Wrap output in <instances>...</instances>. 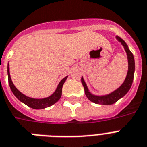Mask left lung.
I'll use <instances>...</instances> for the list:
<instances>
[{
    "label": "left lung",
    "mask_w": 147,
    "mask_h": 147,
    "mask_svg": "<svg viewBox=\"0 0 147 147\" xmlns=\"http://www.w3.org/2000/svg\"><path fill=\"white\" fill-rule=\"evenodd\" d=\"M116 39L119 41H120L121 43V45L124 46V48H125V51L127 53V59H128V71H127V76H126V78H125L123 84H121L117 90H115V91H113L111 94L105 95V96H95V95H93V94L89 92L88 87L86 85L83 78L82 77V83L84 86L86 96H87L89 100L94 102V103H96V104L111 105L115 103V102L119 100V99L123 97L125 94L128 92V90H130V88L132 85L134 75V70H135L134 58V56L131 52V51L128 49V47L126 45V43L119 36H116Z\"/></svg>",
    "instance_id": "obj_1"
}]
</instances>
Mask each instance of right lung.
I'll list each match as a JSON object with an SVG mask.
<instances>
[{
	"mask_svg": "<svg viewBox=\"0 0 147 147\" xmlns=\"http://www.w3.org/2000/svg\"><path fill=\"white\" fill-rule=\"evenodd\" d=\"M7 75H8V82H9V88L11 89L12 92L13 93L15 96L16 98L20 100L22 102L27 105L28 107H31L32 109H45L46 107H51L52 105L59 100L60 97L62 96V88H63V84L65 83V80L67 78L68 76L65 77L63 79L61 80V82H59V84L57 86V90H55V92L53 93L51 96L49 97H46L44 99H34L28 97V96L24 95L23 94L20 92V90H18L16 89L14 84L12 82L11 78H10V75H9V63L7 65Z\"/></svg>",
	"mask_w": 147,
	"mask_h": 147,
	"instance_id": "obj_1",
	"label": "right lung"
}]
</instances>
